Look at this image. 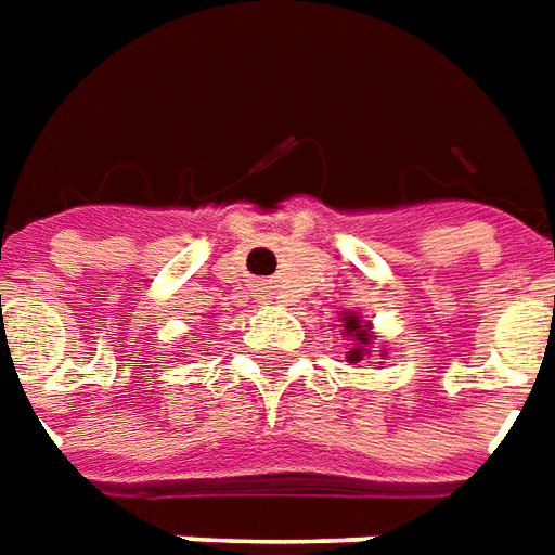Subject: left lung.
Masks as SVG:
<instances>
[{"label": "left lung", "mask_w": 555, "mask_h": 555, "mask_svg": "<svg viewBox=\"0 0 555 555\" xmlns=\"http://www.w3.org/2000/svg\"><path fill=\"white\" fill-rule=\"evenodd\" d=\"M343 322H346V334H349V337H356L358 343H367V331H364V325H361V319H358V315H346ZM349 361H361V346L349 352Z\"/></svg>", "instance_id": "1"}]
</instances>
